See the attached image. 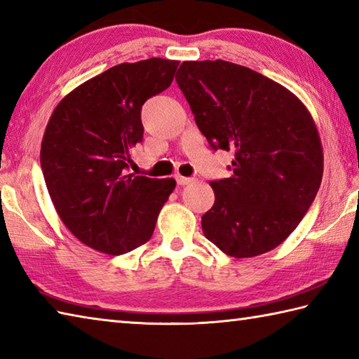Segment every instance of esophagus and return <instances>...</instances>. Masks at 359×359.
I'll use <instances>...</instances> for the list:
<instances>
[{
  "mask_svg": "<svg viewBox=\"0 0 359 359\" xmlns=\"http://www.w3.org/2000/svg\"><path fill=\"white\" fill-rule=\"evenodd\" d=\"M175 180H177L179 185H188L194 180L193 177H184V175H175Z\"/></svg>",
  "mask_w": 359,
  "mask_h": 359,
  "instance_id": "obj_1",
  "label": "esophagus"
}]
</instances>
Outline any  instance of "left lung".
I'll use <instances>...</instances> for the list:
<instances>
[{
	"label": "left lung",
	"mask_w": 359,
	"mask_h": 359,
	"mask_svg": "<svg viewBox=\"0 0 359 359\" xmlns=\"http://www.w3.org/2000/svg\"><path fill=\"white\" fill-rule=\"evenodd\" d=\"M177 86L213 149L233 151V174L210 182L202 231L224 254L250 258L282 244L319 191L324 152L310 111L290 90L226 60L182 62Z\"/></svg>",
	"instance_id": "8db88e82"
}]
</instances>
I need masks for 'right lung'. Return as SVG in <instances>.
<instances>
[{
	"label": "right lung",
	"instance_id": "1",
	"mask_svg": "<svg viewBox=\"0 0 359 359\" xmlns=\"http://www.w3.org/2000/svg\"><path fill=\"white\" fill-rule=\"evenodd\" d=\"M179 60L119 63L91 77L54 109L40 163L55 212L88 248L123 255L151 240L174 179L129 172L143 140L142 107L171 86Z\"/></svg>",
	"mask_w": 359,
	"mask_h": 359
}]
</instances>
